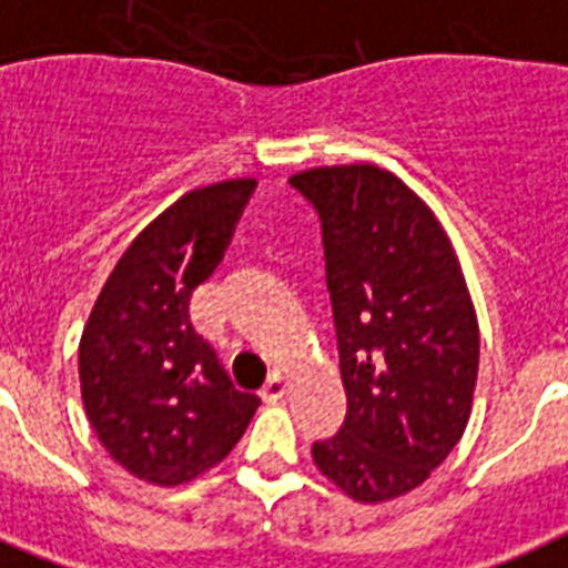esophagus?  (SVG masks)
Instances as JSON below:
<instances>
[{
	"mask_svg": "<svg viewBox=\"0 0 568 568\" xmlns=\"http://www.w3.org/2000/svg\"><path fill=\"white\" fill-rule=\"evenodd\" d=\"M284 392H287V377L281 372H273L270 374V379H266V386L261 388V397H264L266 403H275L284 397Z\"/></svg>",
	"mask_w": 568,
	"mask_h": 568,
	"instance_id": "1",
	"label": "esophagus"
}]
</instances>
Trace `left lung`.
I'll return each instance as SVG.
<instances>
[{
  "label": "left lung",
  "mask_w": 568,
  "mask_h": 568,
  "mask_svg": "<svg viewBox=\"0 0 568 568\" xmlns=\"http://www.w3.org/2000/svg\"><path fill=\"white\" fill-rule=\"evenodd\" d=\"M316 209L348 412L313 462L357 503L409 494L462 438L479 325L442 223L374 165L290 176Z\"/></svg>",
  "instance_id": "left-lung-1"
}]
</instances>
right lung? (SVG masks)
I'll use <instances>...</instances> for the list:
<instances>
[{
  "instance_id": "1",
  "label": "right lung",
  "mask_w": 568,
  "mask_h": 568,
  "mask_svg": "<svg viewBox=\"0 0 568 568\" xmlns=\"http://www.w3.org/2000/svg\"><path fill=\"white\" fill-rule=\"evenodd\" d=\"M255 189L229 180L180 196L130 243L83 327L89 424L121 467L153 485H182L223 462L261 406L232 386L189 316Z\"/></svg>"
}]
</instances>
